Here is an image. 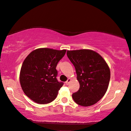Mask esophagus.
I'll list each match as a JSON object with an SVG mask.
<instances>
[{
    "label": "esophagus",
    "mask_w": 131,
    "mask_h": 131,
    "mask_svg": "<svg viewBox=\"0 0 131 131\" xmlns=\"http://www.w3.org/2000/svg\"><path fill=\"white\" fill-rule=\"evenodd\" d=\"M71 79H70V78L68 79V80L66 81V85H68V84H69V83H70V82L71 81Z\"/></svg>",
    "instance_id": "1"
}]
</instances>
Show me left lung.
<instances>
[{
	"mask_svg": "<svg viewBox=\"0 0 131 131\" xmlns=\"http://www.w3.org/2000/svg\"><path fill=\"white\" fill-rule=\"evenodd\" d=\"M67 55L75 68L80 88L72 94L78 104L88 107L102 99L110 80V70L99 54L90 50L67 51Z\"/></svg>",
	"mask_w": 131,
	"mask_h": 131,
	"instance_id": "8db88e82",
	"label": "left lung"
}]
</instances>
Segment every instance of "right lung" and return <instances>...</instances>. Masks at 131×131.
<instances>
[{
    "label": "right lung",
    "instance_id": "right-lung-1",
    "mask_svg": "<svg viewBox=\"0 0 131 131\" xmlns=\"http://www.w3.org/2000/svg\"><path fill=\"white\" fill-rule=\"evenodd\" d=\"M66 52L43 48L33 51L27 56L20 73V83L27 96L40 104L55 99L63 85L57 79L56 67Z\"/></svg>",
    "mask_w": 131,
    "mask_h": 131
}]
</instances>
